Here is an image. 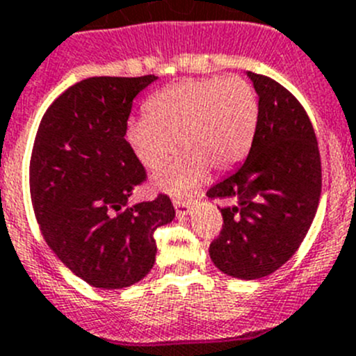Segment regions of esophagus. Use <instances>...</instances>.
Wrapping results in <instances>:
<instances>
[{
	"label": "esophagus",
	"mask_w": 356,
	"mask_h": 356,
	"mask_svg": "<svg viewBox=\"0 0 356 356\" xmlns=\"http://www.w3.org/2000/svg\"><path fill=\"white\" fill-rule=\"evenodd\" d=\"M174 207L179 218H184V216H188L191 212V204H188L184 200H174Z\"/></svg>",
	"instance_id": "1"
}]
</instances>
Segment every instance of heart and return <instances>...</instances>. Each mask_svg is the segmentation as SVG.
Returning a JSON list of instances; mask_svg holds the SVG:
<instances>
[{
  "instance_id": "heart-1",
  "label": "heart",
  "mask_w": 356,
  "mask_h": 356,
  "mask_svg": "<svg viewBox=\"0 0 356 356\" xmlns=\"http://www.w3.org/2000/svg\"><path fill=\"white\" fill-rule=\"evenodd\" d=\"M258 98L241 77L191 79L154 92L145 118L128 122L126 138L147 170L158 172L179 149L182 156L152 181L156 189L186 197L207 179L242 161L258 126Z\"/></svg>"
}]
</instances>
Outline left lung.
Wrapping results in <instances>:
<instances>
[{
	"label": "left lung",
	"instance_id": "1",
	"mask_svg": "<svg viewBox=\"0 0 356 356\" xmlns=\"http://www.w3.org/2000/svg\"><path fill=\"white\" fill-rule=\"evenodd\" d=\"M258 95L257 133L244 165L207 191L232 198L221 209L223 230L209 248L223 274L265 277L295 254L321 197L316 135L304 107L272 79L248 72Z\"/></svg>",
	"mask_w": 356,
	"mask_h": 356
}]
</instances>
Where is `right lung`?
Instances as JSON below:
<instances>
[{
  "mask_svg": "<svg viewBox=\"0 0 356 356\" xmlns=\"http://www.w3.org/2000/svg\"><path fill=\"white\" fill-rule=\"evenodd\" d=\"M156 79L77 82L47 108L36 131L29 191L40 230L73 274L102 290L144 279L156 260L152 234L175 218L167 195L128 204L145 170L126 142V126L135 96Z\"/></svg>",
  "mask_w": 356,
  "mask_h": 356,
  "instance_id": "add662e5",
  "label": "right lung"
}]
</instances>
